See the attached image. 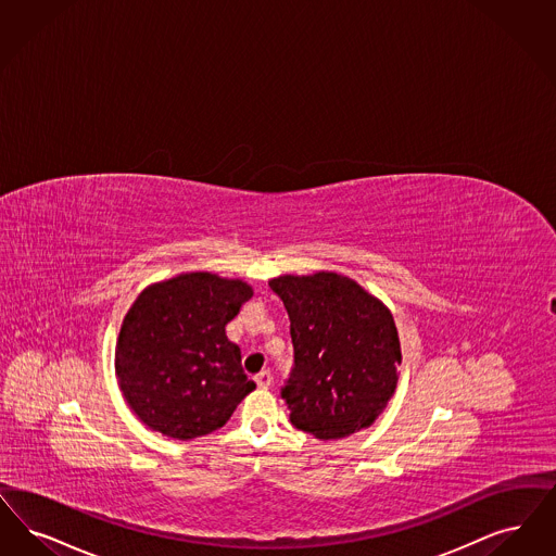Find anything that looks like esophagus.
I'll list each match as a JSON object with an SVG mask.
<instances>
[{"label": "esophagus", "instance_id": "obj_1", "mask_svg": "<svg viewBox=\"0 0 556 556\" xmlns=\"http://www.w3.org/2000/svg\"><path fill=\"white\" fill-rule=\"evenodd\" d=\"M255 384L260 388H269L271 387V374L264 369V371H260L257 376H255Z\"/></svg>", "mask_w": 556, "mask_h": 556}]
</instances>
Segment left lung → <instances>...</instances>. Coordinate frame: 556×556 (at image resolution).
<instances>
[{
	"label": "left lung",
	"instance_id": "8db88e82",
	"mask_svg": "<svg viewBox=\"0 0 556 556\" xmlns=\"http://www.w3.org/2000/svg\"><path fill=\"white\" fill-rule=\"evenodd\" d=\"M290 319V424L319 440L369 428L399 382L401 340L387 305L337 271L269 280Z\"/></svg>",
	"mask_w": 556,
	"mask_h": 556
}]
</instances>
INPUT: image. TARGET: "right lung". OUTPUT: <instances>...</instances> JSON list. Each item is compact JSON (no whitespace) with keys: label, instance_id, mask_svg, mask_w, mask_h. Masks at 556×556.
Returning <instances> with one entry per match:
<instances>
[{"label":"right lung","instance_id":"obj_1","mask_svg":"<svg viewBox=\"0 0 556 556\" xmlns=\"http://www.w3.org/2000/svg\"><path fill=\"white\" fill-rule=\"evenodd\" d=\"M251 296L239 278L185 271L135 299L116 340V378L149 430L174 440L212 434L255 388L226 337Z\"/></svg>","mask_w":556,"mask_h":556}]
</instances>
